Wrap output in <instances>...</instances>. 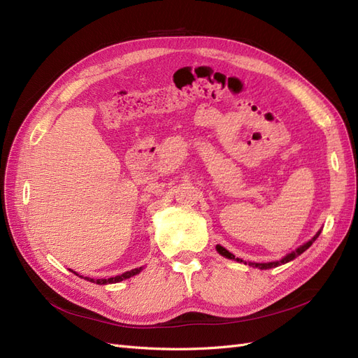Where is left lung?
Segmentation results:
<instances>
[{
    "instance_id": "1",
    "label": "left lung",
    "mask_w": 358,
    "mask_h": 358,
    "mask_svg": "<svg viewBox=\"0 0 358 358\" xmlns=\"http://www.w3.org/2000/svg\"><path fill=\"white\" fill-rule=\"evenodd\" d=\"M320 233H321V230L312 237V239L309 241V242H306L305 245H301V246H299L296 251H292L291 254H288V255H285L282 259H279V262H272V263H249V266H252V267H258V268H262V270H266V268H272V267H278V266H280V264H285V263H288V262H291V259H294L296 257H299L300 254H303L306 251V249L317 241V237L320 236ZM216 251H218L222 257H225V258H230V259H236V262H243V259H241V258H234V255L231 254V252H229L227 251V249L224 248V246H221V245H218L216 246ZM246 264V263H245Z\"/></svg>"
}]
</instances>
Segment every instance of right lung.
I'll list each match as a JSON object with an SVG mask.
<instances>
[{"label": "right lung", "instance_id": "1", "mask_svg": "<svg viewBox=\"0 0 358 358\" xmlns=\"http://www.w3.org/2000/svg\"><path fill=\"white\" fill-rule=\"evenodd\" d=\"M143 270V267H138V268H133V270H129V272H125V273H122V275H117V276H115V278H107V279H94V278H83V276H80V278H83V279H86V280H90V282H94V284H99V285H106V284H116V282H121V280H124V279H128V278H131V276H134V275H137V273H140ZM73 272V270H71ZM74 273V272H73ZM78 275V273H76Z\"/></svg>", "mask_w": 358, "mask_h": 358}]
</instances>
